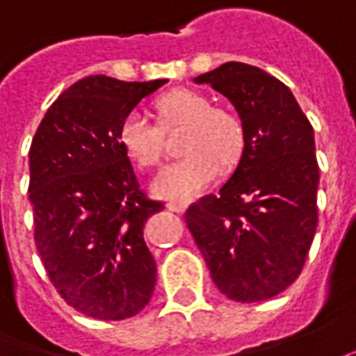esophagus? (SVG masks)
Returning a JSON list of instances; mask_svg holds the SVG:
<instances>
[{
  "label": "esophagus",
  "instance_id": "34e87169",
  "mask_svg": "<svg viewBox=\"0 0 356 356\" xmlns=\"http://www.w3.org/2000/svg\"><path fill=\"white\" fill-rule=\"evenodd\" d=\"M168 209L173 210V212H179V214H183V212L187 210V204H183V202H169Z\"/></svg>",
  "mask_w": 356,
  "mask_h": 356
}]
</instances>
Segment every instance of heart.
<instances>
[{
  "instance_id": "1",
  "label": "heart",
  "mask_w": 356,
  "mask_h": 356,
  "mask_svg": "<svg viewBox=\"0 0 356 356\" xmlns=\"http://www.w3.org/2000/svg\"><path fill=\"white\" fill-rule=\"evenodd\" d=\"M159 127L136 111L118 127V142L140 169L158 168L165 154V136L183 127L179 152L183 158L163 169L154 181V193L169 200H188L218 177L220 165L232 168L245 149L241 118L226 107L212 105L193 89H173L154 103Z\"/></svg>"
}]
</instances>
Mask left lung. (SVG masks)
Masks as SVG:
<instances>
[{"mask_svg":"<svg viewBox=\"0 0 356 356\" xmlns=\"http://www.w3.org/2000/svg\"><path fill=\"white\" fill-rule=\"evenodd\" d=\"M195 81L232 101L245 149L218 195L193 202L185 222L220 292L263 302L298 279L316 236L314 130L289 87L259 67L226 62Z\"/></svg>","mask_w":356,"mask_h":356,"instance_id":"left-lung-1","label":"left lung"}]
</instances>
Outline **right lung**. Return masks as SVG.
Masks as SVG:
<instances>
[{
	"instance_id": "right-lung-1",
	"label": "right lung",
	"mask_w": 356,
	"mask_h": 356,
	"mask_svg": "<svg viewBox=\"0 0 356 356\" xmlns=\"http://www.w3.org/2000/svg\"><path fill=\"white\" fill-rule=\"evenodd\" d=\"M168 79L89 76L46 111L29 149V200L46 275L74 310L118 321L146 308L156 259L142 229L163 209L140 188L120 120Z\"/></svg>"
}]
</instances>
